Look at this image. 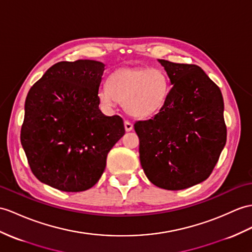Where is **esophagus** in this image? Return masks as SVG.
<instances>
[{
	"label": "esophagus",
	"instance_id": "1",
	"mask_svg": "<svg viewBox=\"0 0 252 252\" xmlns=\"http://www.w3.org/2000/svg\"><path fill=\"white\" fill-rule=\"evenodd\" d=\"M124 125H125V130H126V131H131V130H132L133 125H132V123H131V122H129V121H125Z\"/></svg>",
	"mask_w": 252,
	"mask_h": 252
}]
</instances>
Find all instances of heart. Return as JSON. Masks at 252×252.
Here are the masks:
<instances>
[{
  "instance_id": "obj_1",
  "label": "heart",
  "mask_w": 252,
  "mask_h": 252,
  "mask_svg": "<svg viewBox=\"0 0 252 252\" xmlns=\"http://www.w3.org/2000/svg\"><path fill=\"white\" fill-rule=\"evenodd\" d=\"M98 92L103 105L112 108L123 101L133 118H149L160 110L169 95V79L160 68H121L109 76Z\"/></svg>"
}]
</instances>
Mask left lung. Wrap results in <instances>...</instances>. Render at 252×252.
<instances>
[{
	"label": "left lung",
	"mask_w": 252,
	"mask_h": 252,
	"mask_svg": "<svg viewBox=\"0 0 252 252\" xmlns=\"http://www.w3.org/2000/svg\"><path fill=\"white\" fill-rule=\"evenodd\" d=\"M170 79L163 107L134 123L140 162L157 187L182 190L211 175L226 141L221 91L197 65L158 60Z\"/></svg>",
	"instance_id": "1"
}]
</instances>
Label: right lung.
<instances>
[{"instance_id":"obj_1","label":"right lung","mask_w":252,"mask_h":252,"mask_svg":"<svg viewBox=\"0 0 252 252\" xmlns=\"http://www.w3.org/2000/svg\"><path fill=\"white\" fill-rule=\"evenodd\" d=\"M103 70L93 60L59 62L29 91L21 144L41 183L79 192L101 177L108 153L125 134L121 116L99 109Z\"/></svg>"}]
</instances>
